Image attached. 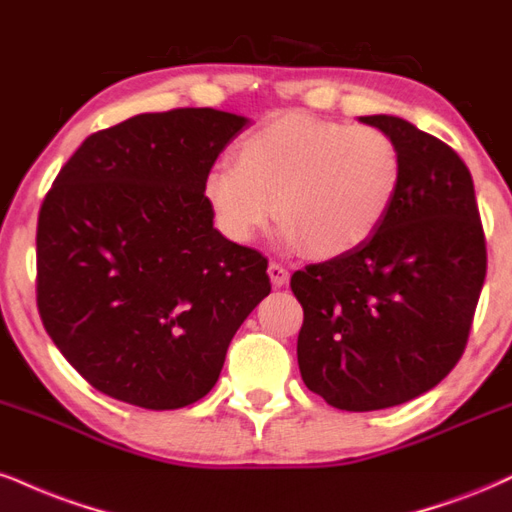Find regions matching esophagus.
<instances>
[{
    "instance_id": "34e87169",
    "label": "esophagus",
    "mask_w": 512,
    "mask_h": 512,
    "mask_svg": "<svg viewBox=\"0 0 512 512\" xmlns=\"http://www.w3.org/2000/svg\"><path fill=\"white\" fill-rule=\"evenodd\" d=\"M267 272H269V279H272V283H274V288H283V286H286L288 276H291V274H288V269L281 267L279 262L269 264Z\"/></svg>"
}]
</instances>
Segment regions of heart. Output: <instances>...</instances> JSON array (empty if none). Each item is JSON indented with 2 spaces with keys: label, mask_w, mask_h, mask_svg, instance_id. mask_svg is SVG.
Instances as JSON below:
<instances>
[{
  "label": "heart",
  "mask_w": 512,
  "mask_h": 512,
  "mask_svg": "<svg viewBox=\"0 0 512 512\" xmlns=\"http://www.w3.org/2000/svg\"><path fill=\"white\" fill-rule=\"evenodd\" d=\"M403 171L400 145L381 128L286 112L245 133L236 162L207 171L202 200L233 243H250L279 214L286 243L331 260L379 231Z\"/></svg>",
  "instance_id": "heart-1"
}]
</instances>
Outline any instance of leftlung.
I'll return each instance as SVG.
<instances>
[{"instance_id": "left-lung-1", "label": "left lung", "mask_w": 512, "mask_h": 512, "mask_svg": "<svg viewBox=\"0 0 512 512\" xmlns=\"http://www.w3.org/2000/svg\"><path fill=\"white\" fill-rule=\"evenodd\" d=\"M403 152L396 205L367 243L295 272L305 386L338 410L369 412L434 389L460 360L486 276L470 169L398 116H360Z\"/></svg>"}]
</instances>
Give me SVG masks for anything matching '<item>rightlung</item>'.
I'll return each instance as SVG.
<instances>
[{"label": "right lung", "mask_w": 512, "mask_h": 512, "mask_svg": "<svg viewBox=\"0 0 512 512\" xmlns=\"http://www.w3.org/2000/svg\"><path fill=\"white\" fill-rule=\"evenodd\" d=\"M250 119L138 114L92 133L38 219V310L73 369L123 403L212 391L238 326L272 291L267 257L214 229L202 178Z\"/></svg>", "instance_id": "obj_1"}]
</instances>
